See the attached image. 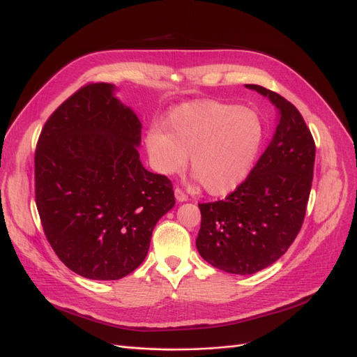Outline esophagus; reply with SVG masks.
<instances>
[{"instance_id":"obj_1","label":"esophagus","mask_w":357,"mask_h":357,"mask_svg":"<svg viewBox=\"0 0 357 357\" xmlns=\"http://www.w3.org/2000/svg\"><path fill=\"white\" fill-rule=\"evenodd\" d=\"M175 198H176L178 202H183V201L188 199V195H186L181 188H176L175 190Z\"/></svg>"}]
</instances>
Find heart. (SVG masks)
<instances>
[{
  "label": "heart",
  "mask_w": 357,
  "mask_h": 357,
  "mask_svg": "<svg viewBox=\"0 0 357 357\" xmlns=\"http://www.w3.org/2000/svg\"><path fill=\"white\" fill-rule=\"evenodd\" d=\"M265 126L249 107L195 101L169 112L163 127H149L147 153L162 175L191 171L204 190L226 195L246 181L264 143Z\"/></svg>",
  "instance_id": "obj_1"
}]
</instances>
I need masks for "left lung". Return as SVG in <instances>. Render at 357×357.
Instances as JSON below:
<instances>
[{
	"label": "left lung",
	"instance_id": "1",
	"mask_svg": "<svg viewBox=\"0 0 357 357\" xmlns=\"http://www.w3.org/2000/svg\"><path fill=\"white\" fill-rule=\"evenodd\" d=\"M246 88L278 108L273 139L236 191L226 199L198 204L201 257L236 275L265 269L289 249L303 227L315 160L312 135L295 105L260 85Z\"/></svg>",
	"mask_w": 357,
	"mask_h": 357
}]
</instances>
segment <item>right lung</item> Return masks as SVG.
Returning <instances> with one entry per match:
<instances>
[{
    "instance_id": "add662e5",
    "label": "right lung",
    "mask_w": 357,
    "mask_h": 357,
    "mask_svg": "<svg viewBox=\"0 0 357 357\" xmlns=\"http://www.w3.org/2000/svg\"><path fill=\"white\" fill-rule=\"evenodd\" d=\"M114 89L98 82L75 92L47 119L34 155L46 238L70 271L96 280L139 268L175 205L172 182L143 167L142 123Z\"/></svg>"
}]
</instances>
